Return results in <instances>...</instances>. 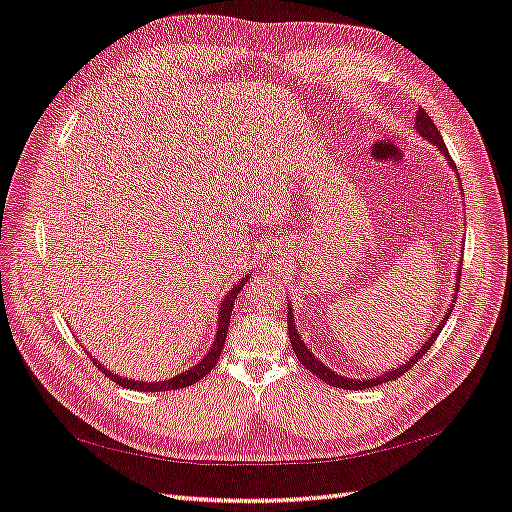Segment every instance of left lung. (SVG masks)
<instances>
[{
	"label": "left lung",
	"instance_id": "8db88e82",
	"mask_svg": "<svg viewBox=\"0 0 512 512\" xmlns=\"http://www.w3.org/2000/svg\"><path fill=\"white\" fill-rule=\"evenodd\" d=\"M416 129H418V133L424 137V140L433 142V144L441 150V153H444L446 161L452 165V170H454V163H452V159H450V153L446 150L444 137H441V133H439L437 127H435V122L431 120V116H428V114L424 112L422 107L418 109V116H416ZM459 183H461V181H459ZM459 275H461V273H457V278H459ZM457 293H459V286H457ZM454 301H457V297L452 299L450 308H448V312H446V316H444V321H441V323L435 327L431 338H428V340L422 344V349H418V353L413 355V357L409 359V362H405L403 366H398V368H394V370H390V372H385V375H381V377H377V379H362V381H357V379L342 377V375H338V372L329 370V368L321 362L319 357H314V355L310 353V349H308L306 344H303V340L299 338L297 327H295V316L290 314V310H288V338H290V344H293V351H295L299 362L303 364V368H308V370L312 372V375L323 379L327 385H334V388H342V390H366V388H375V385H379V383L394 381V379H398V377H403L411 366L418 364V359H422V355L433 347V342L437 340L439 331L444 329V325H446V321H448V314H450L452 308H454Z\"/></svg>",
	"mask_w": 512,
	"mask_h": 512
}]
</instances>
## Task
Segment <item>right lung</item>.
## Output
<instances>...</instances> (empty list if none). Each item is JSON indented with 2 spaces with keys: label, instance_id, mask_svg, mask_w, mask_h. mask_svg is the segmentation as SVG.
Returning <instances> with one entry per match:
<instances>
[{
  "label": "right lung",
  "instance_id": "obj_1",
  "mask_svg": "<svg viewBox=\"0 0 512 512\" xmlns=\"http://www.w3.org/2000/svg\"><path fill=\"white\" fill-rule=\"evenodd\" d=\"M247 278L250 275H245V278L234 284V288L230 290V293L226 295V299L222 301V308H219V321H217V336H215V342L213 347L209 349V353H206L200 362L196 366H191L189 370L181 372V375H176L168 381H133V379H124V377H118L114 375L112 370L103 368L99 362L94 359V364H99V370L105 372V377L112 379L114 383L122 385V388H129V390H142V392H168V390H178V388H189V385L198 383L202 377L209 375V372L215 368L217 359H219V353H222L224 344H226V336H228V325H230V316H232V306H234V299H237L239 290L245 286Z\"/></svg>",
  "mask_w": 512,
  "mask_h": 512
}]
</instances>
